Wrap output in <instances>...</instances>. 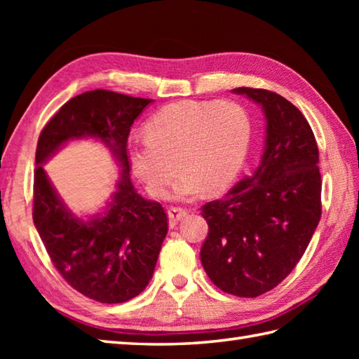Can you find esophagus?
<instances>
[{"instance_id":"34e87169","label":"esophagus","mask_w":359,"mask_h":359,"mask_svg":"<svg viewBox=\"0 0 359 359\" xmlns=\"http://www.w3.org/2000/svg\"><path fill=\"white\" fill-rule=\"evenodd\" d=\"M185 215H187V210L182 208V207H170V208H168V217H170V225L174 226Z\"/></svg>"}]
</instances>
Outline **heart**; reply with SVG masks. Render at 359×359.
<instances>
[{
    "label": "heart",
    "mask_w": 359,
    "mask_h": 359,
    "mask_svg": "<svg viewBox=\"0 0 359 359\" xmlns=\"http://www.w3.org/2000/svg\"><path fill=\"white\" fill-rule=\"evenodd\" d=\"M144 134L129 149L137 177L151 196L165 197L177 163L174 196L189 199L202 187L215 193L231 184L247 157L251 125L234 102L180 100L157 111Z\"/></svg>",
    "instance_id": "1"
}]
</instances>
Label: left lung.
<instances>
[{
  "instance_id": "1",
  "label": "left lung",
  "mask_w": 359,
  "mask_h": 359,
  "mask_svg": "<svg viewBox=\"0 0 359 359\" xmlns=\"http://www.w3.org/2000/svg\"><path fill=\"white\" fill-rule=\"evenodd\" d=\"M233 90L264 108L265 151L255 175L201 208L208 224L201 261L222 292L256 297L280 284L307 250L321 219L323 182L318 143L302 112L271 90Z\"/></svg>"
}]
</instances>
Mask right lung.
<instances>
[{"instance_id": "add662e5", "label": "right lung", "mask_w": 359, "mask_h": 359, "mask_svg": "<svg viewBox=\"0 0 359 359\" xmlns=\"http://www.w3.org/2000/svg\"><path fill=\"white\" fill-rule=\"evenodd\" d=\"M151 103L95 89L66 102L38 137L32 217L50 262L79 293L97 302L118 304L142 293L152 278L168 233L157 202L137 194L129 174L128 137L134 120ZM93 135L112 144L124 175L109 210L90 223L75 219L59 202L39 165L60 144Z\"/></svg>"}]
</instances>
